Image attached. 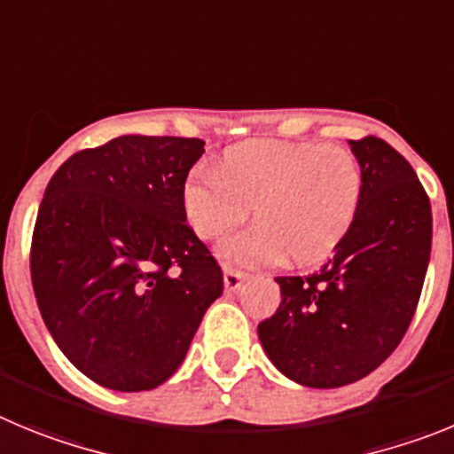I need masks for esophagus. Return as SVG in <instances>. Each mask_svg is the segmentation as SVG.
Masks as SVG:
<instances>
[{
  "label": "esophagus",
  "mask_w": 454,
  "mask_h": 454,
  "mask_svg": "<svg viewBox=\"0 0 454 454\" xmlns=\"http://www.w3.org/2000/svg\"><path fill=\"white\" fill-rule=\"evenodd\" d=\"M244 280H247V273L244 271H235V269L223 271V287H226V292H237V289L242 287Z\"/></svg>",
  "instance_id": "esophagus-1"
}]
</instances>
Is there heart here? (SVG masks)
I'll list each match as a JSON object with an SVG mask.
<instances>
[{
  "mask_svg": "<svg viewBox=\"0 0 454 454\" xmlns=\"http://www.w3.org/2000/svg\"><path fill=\"white\" fill-rule=\"evenodd\" d=\"M362 187V165L346 146L257 140L192 171L183 206L203 239L231 232L255 206L257 223L219 247L228 264L260 267L287 253L292 262L314 264L348 232Z\"/></svg>",
  "mask_w": 454,
  "mask_h": 454,
  "instance_id": "b5f03b06",
  "label": "heart"
}]
</instances>
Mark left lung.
Instances as JSON below:
<instances>
[{
  "label": "left lung",
  "mask_w": 454,
  "mask_h": 454,
  "mask_svg": "<svg viewBox=\"0 0 454 454\" xmlns=\"http://www.w3.org/2000/svg\"><path fill=\"white\" fill-rule=\"evenodd\" d=\"M362 201L328 262L278 276L280 305L257 325L269 359L294 382L334 389L378 369L405 337L432 248V207L416 171L385 140H348Z\"/></svg>",
  "instance_id": "obj_1"
}]
</instances>
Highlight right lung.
Instances as JSON below:
<instances>
[{"label":"right lung","instance_id":"obj_1","mask_svg":"<svg viewBox=\"0 0 454 454\" xmlns=\"http://www.w3.org/2000/svg\"><path fill=\"white\" fill-rule=\"evenodd\" d=\"M203 145L121 136L67 158L44 190L31 239L35 301L65 357L97 385H162L222 296V267L183 206Z\"/></svg>","mask_w":454,"mask_h":454}]
</instances>
